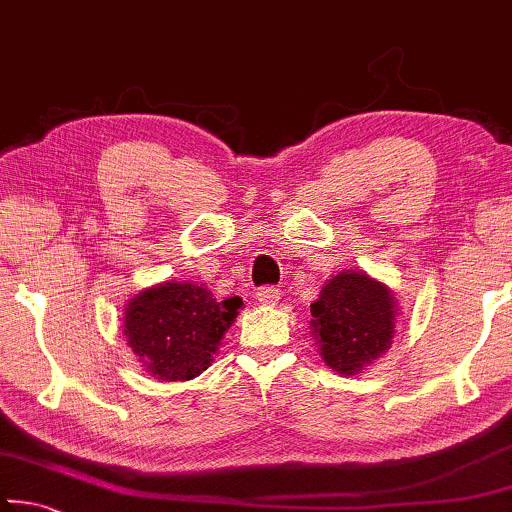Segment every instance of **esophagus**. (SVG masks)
<instances>
[{"label":"esophagus","mask_w":512,"mask_h":512,"mask_svg":"<svg viewBox=\"0 0 512 512\" xmlns=\"http://www.w3.org/2000/svg\"><path fill=\"white\" fill-rule=\"evenodd\" d=\"M255 296H257L259 302H262V305H275V302L280 300V289H275V287H259Z\"/></svg>","instance_id":"34e87169"}]
</instances>
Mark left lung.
Here are the masks:
<instances>
[{
	"label": "left lung",
	"instance_id": "1",
	"mask_svg": "<svg viewBox=\"0 0 512 512\" xmlns=\"http://www.w3.org/2000/svg\"><path fill=\"white\" fill-rule=\"evenodd\" d=\"M311 316L320 357L339 375L350 377L391 348L397 305L386 284L366 273L343 271L320 291Z\"/></svg>",
	"mask_w": 512,
	"mask_h": 512
}]
</instances>
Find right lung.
<instances>
[{
  "instance_id": "add662e5",
  "label": "right lung",
  "mask_w": 512,
  "mask_h": 512,
  "mask_svg": "<svg viewBox=\"0 0 512 512\" xmlns=\"http://www.w3.org/2000/svg\"><path fill=\"white\" fill-rule=\"evenodd\" d=\"M241 298L219 302L203 284L164 282L144 289L124 311V334L151 377L187 381L210 368Z\"/></svg>"
}]
</instances>
